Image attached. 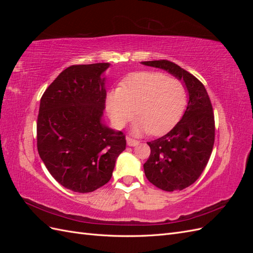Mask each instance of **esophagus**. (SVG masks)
I'll return each instance as SVG.
<instances>
[{
    "label": "esophagus",
    "instance_id": "obj_1",
    "mask_svg": "<svg viewBox=\"0 0 253 253\" xmlns=\"http://www.w3.org/2000/svg\"><path fill=\"white\" fill-rule=\"evenodd\" d=\"M126 142H127V145H129V147H135V145L139 143L138 140L132 138V137H126Z\"/></svg>",
    "mask_w": 253,
    "mask_h": 253
}]
</instances>
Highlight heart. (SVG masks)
Wrapping results in <instances>:
<instances>
[{
	"label": "heart",
	"mask_w": 253,
	"mask_h": 253,
	"mask_svg": "<svg viewBox=\"0 0 253 253\" xmlns=\"http://www.w3.org/2000/svg\"><path fill=\"white\" fill-rule=\"evenodd\" d=\"M188 90L180 80L171 79L160 72H142L129 75L106 97V110L118 127L124 126L135 114L137 134L167 133L177 124L186 109Z\"/></svg>",
	"instance_id": "obj_1"
}]
</instances>
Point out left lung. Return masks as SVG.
Listing matches in <instances>:
<instances>
[{"instance_id": "obj_1", "label": "left lung", "mask_w": 253, "mask_h": 253, "mask_svg": "<svg viewBox=\"0 0 253 253\" xmlns=\"http://www.w3.org/2000/svg\"><path fill=\"white\" fill-rule=\"evenodd\" d=\"M141 63L169 72L188 90L185 114L169 133L148 142L151 154L143 165L153 185L168 192L180 191L198 179L209 162L215 137L212 104L204 84L177 64L168 60Z\"/></svg>"}]
</instances>
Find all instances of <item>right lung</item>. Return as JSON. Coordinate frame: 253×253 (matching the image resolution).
Segmentation results:
<instances>
[{"instance_id":"right-lung-1","label":"right lung","mask_w":253,"mask_h":253,"mask_svg":"<svg viewBox=\"0 0 253 253\" xmlns=\"http://www.w3.org/2000/svg\"><path fill=\"white\" fill-rule=\"evenodd\" d=\"M110 63L72 65L44 91L37 121V148L48 172L74 192L104 186L126 150L122 132L104 126L106 90L101 75Z\"/></svg>"}]
</instances>
